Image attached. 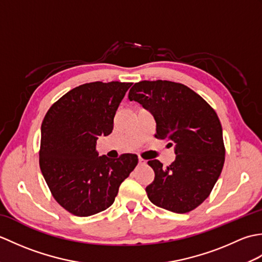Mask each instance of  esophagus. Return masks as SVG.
<instances>
[{
  "instance_id": "esophagus-1",
  "label": "esophagus",
  "mask_w": 262,
  "mask_h": 262,
  "mask_svg": "<svg viewBox=\"0 0 262 262\" xmlns=\"http://www.w3.org/2000/svg\"><path fill=\"white\" fill-rule=\"evenodd\" d=\"M138 163H140L141 165H144V164H145V163H146V161H145V160H144L143 158H141V157H138Z\"/></svg>"
}]
</instances>
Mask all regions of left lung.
Here are the masks:
<instances>
[{
  "instance_id": "left-lung-1",
  "label": "left lung",
  "mask_w": 262,
  "mask_h": 262,
  "mask_svg": "<svg viewBox=\"0 0 262 262\" xmlns=\"http://www.w3.org/2000/svg\"><path fill=\"white\" fill-rule=\"evenodd\" d=\"M151 111L159 140L174 146L176 160L164 169L159 160L148 161L154 180L147 197L161 208L185 214L209 196L223 169V130L215 110L190 88L171 81H141L128 93Z\"/></svg>"
}]
</instances>
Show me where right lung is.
I'll list each match as a JSON object with an SVG mask.
<instances>
[{
    "label": "right lung",
    "instance_id": "add662e5",
    "mask_svg": "<svg viewBox=\"0 0 262 262\" xmlns=\"http://www.w3.org/2000/svg\"><path fill=\"white\" fill-rule=\"evenodd\" d=\"M132 84L98 81L76 86L42 120L39 165L53 197L71 214L86 217L110 207L138 163L136 154L113 160L96 149L98 138L113 132L116 111Z\"/></svg>",
    "mask_w": 262,
    "mask_h": 262
}]
</instances>
